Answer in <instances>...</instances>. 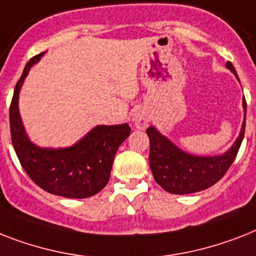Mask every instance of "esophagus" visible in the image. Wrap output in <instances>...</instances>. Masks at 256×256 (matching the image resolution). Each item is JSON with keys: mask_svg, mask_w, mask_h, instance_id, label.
<instances>
[{"mask_svg": "<svg viewBox=\"0 0 256 256\" xmlns=\"http://www.w3.org/2000/svg\"><path fill=\"white\" fill-rule=\"evenodd\" d=\"M132 122L136 128H144L148 124V116L143 109H138L132 114Z\"/></svg>", "mask_w": 256, "mask_h": 256, "instance_id": "obj_1", "label": "esophagus"}]
</instances>
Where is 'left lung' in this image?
Wrapping results in <instances>:
<instances>
[{
    "label": "left lung",
    "instance_id": "8db88e82",
    "mask_svg": "<svg viewBox=\"0 0 256 256\" xmlns=\"http://www.w3.org/2000/svg\"><path fill=\"white\" fill-rule=\"evenodd\" d=\"M226 67L236 74V68L230 62ZM243 109L246 113V100L243 98ZM246 117V114H244ZM246 120H243L240 136L229 151L218 156H196L184 152L156 128L150 126L146 130L150 138V167L155 182L170 193L188 194L200 192L216 182L225 175L240 151L244 136Z\"/></svg>",
    "mask_w": 256,
    "mask_h": 256
}]
</instances>
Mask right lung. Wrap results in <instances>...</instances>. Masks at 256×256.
I'll use <instances>...</instances> for the list:
<instances>
[{
  "label": "right lung",
  "mask_w": 256,
  "mask_h": 256,
  "mask_svg": "<svg viewBox=\"0 0 256 256\" xmlns=\"http://www.w3.org/2000/svg\"><path fill=\"white\" fill-rule=\"evenodd\" d=\"M43 54L31 58L14 89L9 112L13 147L27 175L46 192L68 198L90 197L109 182L116 152L132 128L128 124H100L67 148H42L31 143L20 121L18 96L31 66Z\"/></svg>",
  "instance_id": "obj_1"
}]
</instances>
